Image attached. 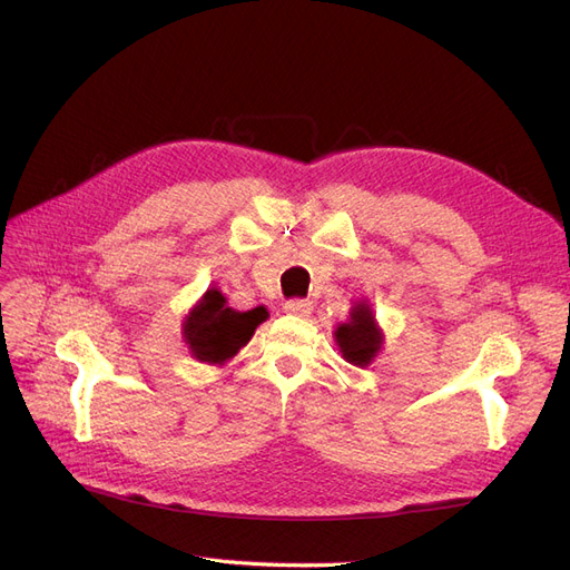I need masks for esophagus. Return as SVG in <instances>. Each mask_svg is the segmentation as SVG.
Listing matches in <instances>:
<instances>
[{
  "mask_svg": "<svg viewBox=\"0 0 570 570\" xmlns=\"http://www.w3.org/2000/svg\"><path fill=\"white\" fill-rule=\"evenodd\" d=\"M285 312L292 316H308L314 312V304L308 299H289L285 302Z\"/></svg>",
  "mask_w": 570,
  "mask_h": 570,
  "instance_id": "obj_1",
  "label": "esophagus"
}]
</instances>
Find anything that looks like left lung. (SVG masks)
<instances>
[{
    "label": "left lung",
    "instance_id": "obj_1",
    "mask_svg": "<svg viewBox=\"0 0 570 570\" xmlns=\"http://www.w3.org/2000/svg\"><path fill=\"white\" fill-rule=\"evenodd\" d=\"M344 361L364 368L383 347V331L375 323L373 308L366 302H356L350 312V321L340 323L333 333Z\"/></svg>",
    "mask_w": 570,
    "mask_h": 570
}]
</instances>
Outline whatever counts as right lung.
Listing matches in <instances>:
<instances>
[{
	"mask_svg": "<svg viewBox=\"0 0 570 570\" xmlns=\"http://www.w3.org/2000/svg\"><path fill=\"white\" fill-rule=\"evenodd\" d=\"M268 318L264 306L235 312L216 287L206 289L183 321V337L195 358L223 366L252 340L256 325Z\"/></svg>",
	"mask_w": 570,
	"mask_h": 570,
	"instance_id": "obj_1",
	"label": "right lung"
}]
</instances>
